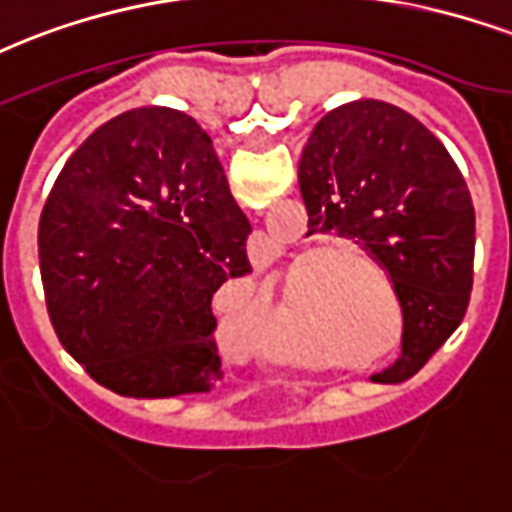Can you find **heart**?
I'll return each instance as SVG.
<instances>
[{"label": "heart", "mask_w": 512, "mask_h": 512, "mask_svg": "<svg viewBox=\"0 0 512 512\" xmlns=\"http://www.w3.org/2000/svg\"><path fill=\"white\" fill-rule=\"evenodd\" d=\"M308 268V260H300L290 271V290L298 287L300 303H308L314 308L317 325L325 333V341L335 357L357 360L365 357L368 351L386 341L392 330V311L368 284L357 279L354 273L346 271H317ZM386 279V276H384ZM389 284V279H386ZM392 298L397 300L395 287L389 284ZM260 308L268 311L271 300H260ZM276 360L284 365L300 370L325 368V362L306 354V351H284L276 349Z\"/></svg>", "instance_id": "heart-1"}]
</instances>
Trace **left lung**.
Instances as JSON below:
<instances>
[{
	"instance_id": "8db88e82",
	"label": "left lung",
	"mask_w": 512,
	"mask_h": 512,
	"mask_svg": "<svg viewBox=\"0 0 512 512\" xmlns=\"http://www.w3.org/2000/svg\"><path fill=\"white\" fill-rule=\"evenodd\" d=\"M298 182L308 233L338 230L362 241L392 276L403 308V351L373 378L413 376L470 303L475 212L462 171L405 109L357 99L314 126Z\"/></svg>"
}]
</instances>
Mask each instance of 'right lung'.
Here are the masks:
<instances>
[{"instance_id": "obj_1", "label": "right lung", "mask_w": 512, "mask_h": 512, "mask_svg": "<svg viewBox=\"0 0 512 512\" xmlns=\"http://www.w3.org/2000/svg\"><path fill=\"white\" fill-rule=\"evenodd\" d=\"M249 220L212 139L171 107L112 117L58 174L39 268L58 341L117 395L212 392V298L252 271Z\"/></svg>"}]
</instances>
